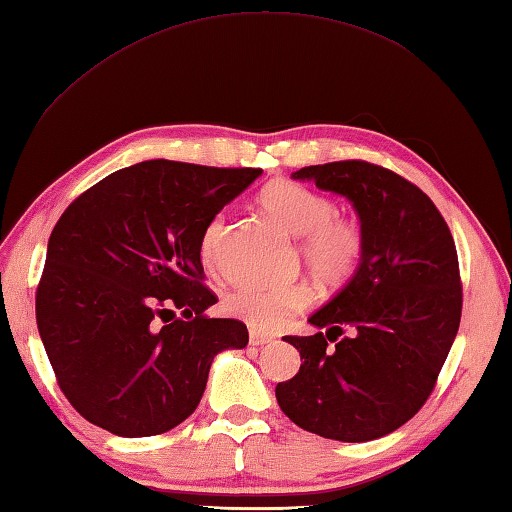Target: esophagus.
I'll return each mask as SVG.
<instances>
[{"label": "esophagus", "instance_id": "esophagus-1", "mask_svg": "<svg viewBox=\"0 0 512 512\" xmlns=\"http://www.w3.org/2000/svg\"><path fill=\"white\" fill-rule=\"evenodd\" d=\"M249 342H252L254 347H263V344H269V342H271V338L265 336L263 331L252 329V331H249Z\"/></svg>", "mask_w": 512, "mask_h": 512}]
</instances>
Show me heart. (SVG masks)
I'll return each mask as SVG.
<instances>
[{"label":"heart","instance_id":"1","mask_svg":"<svg viewBox=\"0 0 512 512\" xmlns=\"http://www.w3.org/2000/svg\"><path fill=\"white\" fill-rule=\"evenodd\" d=\"M258 205L271 223L300 238V256L320 285L342 287L356 274L364 256V234L353 218L336 216L329 196L287 179L267 183L258 194ZM225 221L214 216L201 236V260L212 267L218 258ZM314 289L307 283L274 287H238L227 296L225 307L232 316L263 331L283 327L307 309Z\"/></svg>","mask_w":512,"mask_h":512}]
</instances>
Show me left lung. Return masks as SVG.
<instances>
[{"label": "left lung", "instance_id": "1", "mask_svg": "<svg viewBox=\"0 0 512 512\" xmlns=\"http://www.w3.org/2000/svg\"><path fill=\"white\" fill-rule=\"evenodd\" d=\"M291 179L347 198L360 218L364 256L349 283L309 316L314 336H285L302 364L276 384V400L309 433L378 440L422 409L460 329L451 229L420 187L380 165H309ZM344 328L350 336L341 339Z\"/></svg>", "mask_w": 512, "mask_h": 512}]
</instances>
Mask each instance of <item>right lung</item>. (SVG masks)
<instances>
[{"mask_svg":"<svg viewBox=\"0 0 512 512\" xmlns=\"http://www.w3.org/2000/svg\"><path fill=\"white\" fill-rule=\"evenodd\" d=\"M260 174L143 161L61 214L37 329L61 391L88 422L119 437L170 431L201 402L218 353L247 347L241 320L205 316L218 298L201 283V236Z\"/></svg>","mask_w":512,"mask_h":512,"instance_id":"right-lung-1","label":"right lung"}]
</instances>
